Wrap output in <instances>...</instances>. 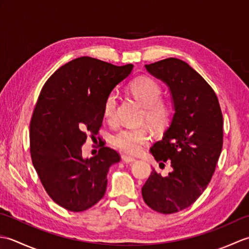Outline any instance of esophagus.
Segmentation results:
<instances>
[{
	"mask_svg": "<svg viewBox=\"0 0 249 249\" xmlns=\"http://www.w3.org/2000/svg\"><path fill=\"white\" fill-rule=\"evenodd\" d=\"M122 160H123V161H125V162H133L136 160V158L128 156V155H122Z\"/></svg>",
	"mask_w": 249,
	"mask_h": 249,
	"instance_id": "obj_1",
	"label": "esophagus"
}]
</instances>
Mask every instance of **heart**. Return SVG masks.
<instances>
[{
  "label": "heart",
  "mask_w": 249,
  "mask_h": 249,
  "mask_svg": "<svg viewBox=\"0 0 249 249\" xmlns=\"http://www.w3.org/2000/svg\"><path fill=\"white\" fill-rule=\"evenodd\" d=\"M130 89L145 106L144 115L147 122L156 128L165 126L170 112L167 106L160 100L162 94L160 84L150 77H139L131 82ZM118 100V94L115 92L109 93L105 98L103 112L107 120L115 118ZM149 139V129L145 127H125L111 137V143L122 152L137 154Z\"/></svg>",
  "instance_id": "heart-1"
}]
</instances>
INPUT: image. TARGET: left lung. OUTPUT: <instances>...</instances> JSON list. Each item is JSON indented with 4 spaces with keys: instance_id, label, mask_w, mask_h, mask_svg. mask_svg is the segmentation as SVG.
<instances>
[{
    "instance_id": "1",
    "label": "left lung",
    "mask_w": 249,
    "mask_h": 249,
    "mask_svg": "<svg viewBox=\"0 0 249 249\" xmlns=\"http://www.w3.org/2000/svg\"><path fill=\"white\" fill-rule=\"evenodd\" d=\"M145 68L171 95L170 124L150 152L160 165L170 161L172 171L161 177L153 170L142 197L152 210L172 214L192 205L212 178L223 149V114L213 89L186 62L169 57Z\"/></svg>"
}]
</instances>
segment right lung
Masks as SVG:
<instances>
[{"mask_svg": "<svg viewBox=\"0 0 249 249\" xmlns=\"http://www.w3.org/2000/svg\"><path fill=\"white\" fill-rule=\"evenodd\" d=\"M133 67L81 56L60 67L43 87L30 124L31 157L46 192L62 208L81 212L104 197L109 168L120 155L103 146L86 158L81 147L89 133L98 134L105 98Z\"/></svg>", "mask_w": 249, "mask_h": 249, "instance_id": "add662e5", "label": "right lung"}]
</instances>
